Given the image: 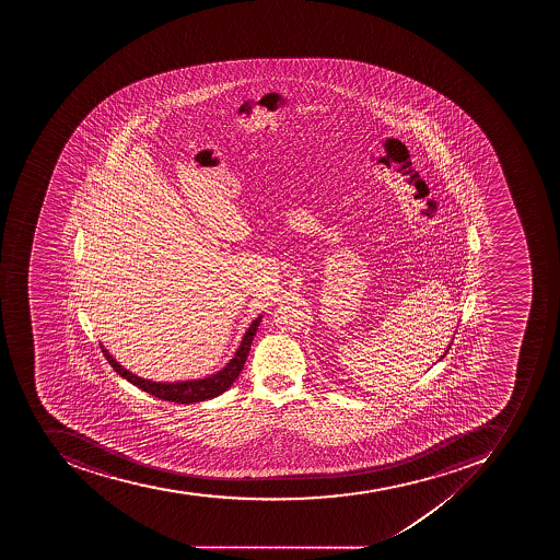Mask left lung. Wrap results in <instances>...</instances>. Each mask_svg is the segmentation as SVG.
<instances>
[{"mask_svg": "<svg viewBox=\"0 0 560 560\" xmlns=\"http://www.w3.org/2000/svg\"><path fill=\"white\" fill-rule=\"evenodd\" d=\"M446 352H448V350H446ZM446 352H445V353H443V355H441V359H443V357H445V355H446Z\"/></svg>", "mask_w": 560, "mask_h": 560, "instance_id": "obj_1", "label": "left lung"}]
</instances>
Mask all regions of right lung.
I'll return each instance as SVG.
<instances>
[{
	"label": "right lung",
	"mask_w": 560,
	"mask_h": 560,
	"mask_svg": "<svg viewBox=\"0 0 560 560\" xmlns=\"http://www.w3.org/2000/svg\"><path fill=\"white\" fill-rule=\"evenodd\" d=\"M262 317H257L252 322L247 332L243 336L242 345H240L238 352L234 353L233 361L225 365L224 370L219 371L217 375L210 378L192 380V382H180V384H155L150 380L140 378V376L132 375L128 370H124L119 362L112 359L110 353L106 352L102 347L103 355H105L108 364L119 373L122 378L128 380L129 384L137 385L141 390L152 394L163 401L180 402V405H190V402L205 401V399H212V397L221 396L228 388L233 385L234 380L238 378L240 371L243 370L245 361H247L248 350H250L252 339L256 336L257 327Z\"/></svg>",
	"instance_id": "add662e5"
}]
</instances>
